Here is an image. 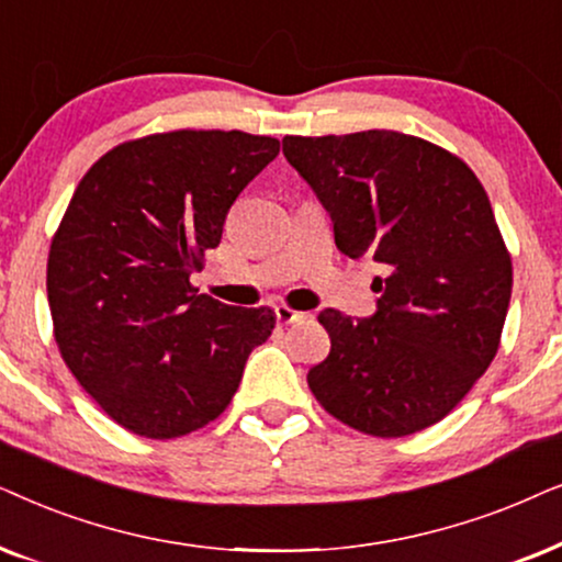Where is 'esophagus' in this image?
<instances>
[{"label":"esophagus","mask_w":562,"mask_h":562,"mask_svg":"<svg viewBox=\"0 0 562 562\" xmlns=\"http://www.w3.org/2000/svg\"><path fill=\"white\" fill-rule=\"evenodd\" d=\"M274 316H277V321H280V324L288 326V324H301V321L308 318V313L290 308V305H277Z\"/></svg>","instance_id":"obj_1"}]
</instances>
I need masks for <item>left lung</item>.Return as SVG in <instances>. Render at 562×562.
Listing matches in <instances>:
<instances>
[{
    "label": "left lung",
    "mask_w": 562,
    "mask_h": 562,
    "mask_svg": "<svg viewBox=\"0 0 562 562\" xmlns=\"http://www.w3.org/2000/svg\"><path fill=\"white\" fill-rule=\"evenodd\" d=\"M282 151L331 215L339 251L387 269L372 318L318 313L331 351L308 370L311 393L372 437L442 422L496 357L512 301V254L481 179L398 131L285 136Z\"/></svg>",
    "instance_id": "obj_1"
}]
</instances>
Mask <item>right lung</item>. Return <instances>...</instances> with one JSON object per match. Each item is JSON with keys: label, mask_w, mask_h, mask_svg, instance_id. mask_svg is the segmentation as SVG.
<instances>
[{"label": "right lung", "mask_w": 562, "mask_h": 562, "mask_svg": "<svg viewBox=\"0 0 562 562\" xmlns=\"http://www.w3.org/2000/svg\"><path fill=\"white\" fill-rule=\"evenodd\" d=\"M280 140L169 131L100 156L48 251V305L66 368L112 422L146 439L203 429L228 408L274 311L236 308L190 282L244 187Z\"/></svg>", "instance_id": "obj_1"}]
</instances>
